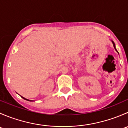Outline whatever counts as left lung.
<instances>
[{
	"instance_id": "1",
	"label": "left lung",
	"mask_w": 128,
	"mask_h": 128,
	"mask_svg": "<svg viewBox=\"0 0 128 128\" xmlns=\"http://www.w3.org/2000/svg\"><path fill=\"white\" fill-rule=\"evenodd\" d=\"M112 42H113V46H114V49H115V50L116 51H117V50H116V47H115V44H114V42H113V41H112ZM117 52H118V51H117Z\"/></svg>"
}]
</instances>
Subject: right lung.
<instances>
[{"instance_id": "1", "label": "right lung", "mask_w": 128, "mask_h": 128, "mask_svg": "<svg viewBox=\"0 0 128 128\" xmlns=\"http://www.w3.org/2000/svg\"><path fill=\"white\" fill-rule=\"evenodd\" d=\"M22 98H24V100H28V101H30V102H32V100H28V99L25 98L23 97V96H22Z\"/></svg>"}]
</instances>
